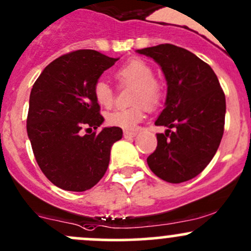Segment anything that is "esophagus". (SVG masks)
<instances>
[{
    "label": "esophagus",
    "mask_w": 251,
    "mask_h": 251,
    "mask_svg": "<svg viewBox=\"0 0 251 251\" xmlns=\"http://www.w3.org/2000/svg\"><path fill=\"white\" fill-rule=\"evenodd\" d=\"M136 131H130V130H125L123 131V136L126 139H131V137H135L136 136Z\"/></svg>",
    "instance_id": "esophagus-1"
}]
</instances>
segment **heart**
Segmentation results:
<instances>
[{
	"instance_id": "b5f03b06",
	"label": "heart",
	"mask_w": 251,
	"mask_h": 251,
	"mask_svg": "<svg viewBox=\"0 0 251 251\" xmlns=\"http://www.w3.org/2000/svg\"><path fill=\"white\" fill-rule=\"evenodd\" d=\"M115 77L121 85H133L131 107L118 109L109 112L105 121L109 126L130 130L144 120L145 106L147 109H157L165 97L164 83L153 76V68L146 61L134 58L121 66L115 72ZM93 97L97 104L109 109L115 101V92L111 86L104 80H98L93 86Z\"/></svg>"
}]
</instances>
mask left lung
<instances>
[{
    "mask_svg": "<svg viewBox=\"0 0 251 251\" xmlns=\"http://www.w3.org/2000/svg\"><path fill=\"white\" fill-rule=\"evenodd\" d=\"M137 52L157 62L168 81L165 109L155 121L168 130L157 134V148L147 164L163 180L187 182L217 153L225 126V93L211 66L183 48L159 44Z\"/></svg>",
    "mask_w": 251,
    "mask_h": 251,
    "instance_id": "8db88e82",
    "label": "left lung"
}]
</instances>
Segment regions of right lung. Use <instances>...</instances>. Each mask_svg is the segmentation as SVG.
<instances>
[{
	"label": "right lung",
	"instance_id": "obj_1",
	"mask_svg": "<svg viewBox=\"0 0 251 251\" xmlns=\"http://www.w3.org/2000/svg\"><path fill=\"white\" fill-rule=\"evenodd\" d=\"M117 60L96 50L72 51L45 67L32 87L26 125L32 151L61 189L94 187L106 172L111 146L122 139L118 126L97 131L104 117L93 97L94 83Z\"/></svg>",
	"mask_w": 251,
	"mask_h": 251
}]
</instances>
